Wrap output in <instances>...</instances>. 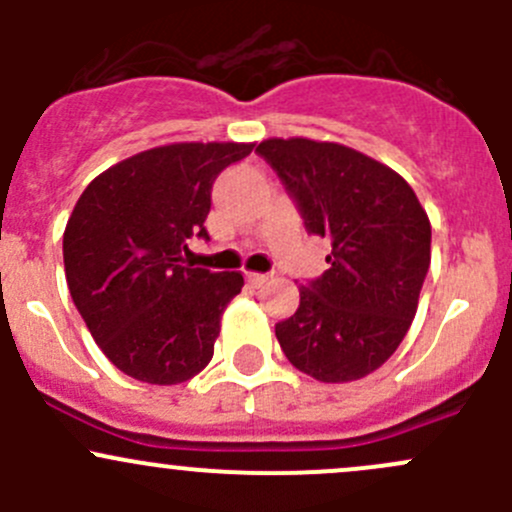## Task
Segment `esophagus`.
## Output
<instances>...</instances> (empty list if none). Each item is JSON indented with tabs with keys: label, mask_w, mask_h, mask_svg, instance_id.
I'll return each instance as SVG.
<instances>
[{
	"label": "esophagus",
	"mask_w": 512,
	"mask_h": 512,
	"mask_svg": "<svg viewBox=\"0 0 512 512\" xmlns=\"http://www.w3.org/2000/svg\"><path fill=\"white\" fill-rule=\"evenodd\" d=\"M267 280H270V275H262V272H247V282H250L252 287H262Z\"/></svg>",
	"instance_id": "esophagus-1"
}]
</instances>
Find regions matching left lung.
<instances>
[{
  "label": "left lung",
  "instance_id": "8db88e82",
  "mask_svg": "<svg viewBox=\"0 0 512 512\" xmlns=\"http://www.w3.org/2000/svg\"><path fill=\"white\" fill-rule=\"evenodd\" d=\"M257 153L297 200L307 230L332 240L329 270L299 287L277 342L312 379H364L399 349L416 317L431 265L426 210L396 170L342 143L267 138Z\"/></svg>",
  "mask_w": 512,
  "mask_h": 512
}]
</instances>
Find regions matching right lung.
Wrapping results in <instances>:
<instances>
[{
	"mask_svg": "<svg viewBox=\"0 0 512 512\" xmlns=\"http://www.w3.org/2000/svg\"><path fill=\"white\" fill-rule=\"evenodd\" d=\"M255 143H168L96 175L64 230L71 299L116 369L158 386L183 384L213 359L220 319L242 272L185 267L208 237L210 190Z\"/></svg>",
	"mask_w": 512,
	"mask_h": 512,
	"instance_id": "obj_1",
	"label": "right lung"
}]
</instances>
